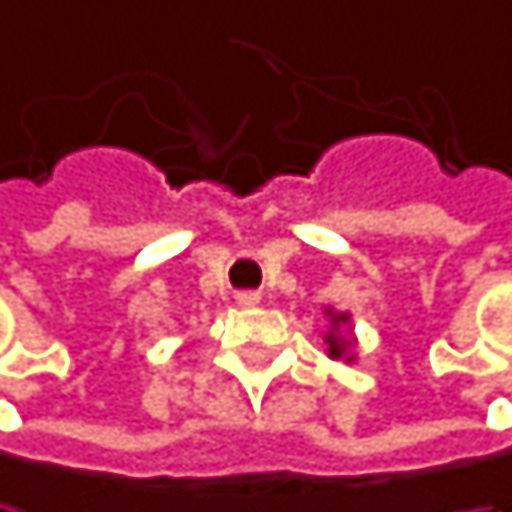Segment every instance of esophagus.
Wrapping results in <instances>:
<instances>
[{
    "label": "esophagus",
    "instance_id": "esophagus-1",
    "mask_svg": "<svg viewBox=\"0 0 512 512\" xmlns=\"http://www.w3.org/2000/svg\"><path fill=\"white\" fill-rule=\"evenodd\" d=\"M236 304L239 307H254V304H261V294L258 291H236Z\"/></svg>",
    "mask_w": 512,
    "mask_h": 512
}]
</instances>
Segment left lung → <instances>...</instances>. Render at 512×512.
Wrapping results in <instances>:
<instances>
[{
	"instance_id": "obj_1",
	"label": "left lung",
	"mask_w": 512,
	"mask_h": 512,
	"mask_svg": "<svg viewBox=\"0 0 512 512\" xmlns=\"http://www.w3.org/2000/svg\"><path fill=\"white\" fill-rule=\"evenodd\" d=\"M347 316H338V319H334V322H344ZM341 350H344V344L341 341H334V338H328V353L331 356H341Z\"/></svg>"
}]
</instances>
